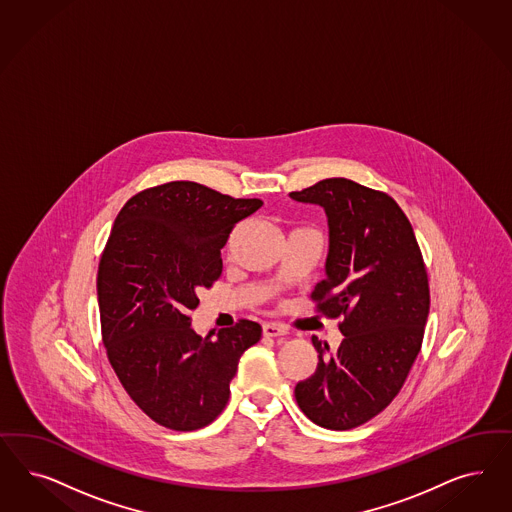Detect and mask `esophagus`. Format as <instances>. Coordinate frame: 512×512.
I'll return each mask as SVG.
<instances>
[{
	"label": "esophagus",
	"instance_id": "esophagus-1",
	"mask_svg": "<svg viewBox=\"0 0 512 512\" xmlns=\"http://www.w3.org/2000/svg\"><path fill=\"white\" fill-rule=\"evenodd\" d=\"M262 330H264L265 337H281V335H286L288 331L281 324H277V322H267L262 326Z\"/></svg>",
	"mask_w": 512,
	"mask_h": 512
}]
</instances>
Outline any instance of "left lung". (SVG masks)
<instances>
[{
  "mask_svg": "<svg viewBox=\"0 0 512 512\" xmlns=\"http://www.w3.org/2000/svg\"><path fill=\"white\" fill-rule=\"evenodd\" d=\"M328 216L326 279L318 309L343 316L337 350L313 337L316 371L297 382L296 401L322 428L352 429L384 411L401 390L428 322V273L413 226L388 194L348 179L292 192Z\"/></svg>",
  "mask_w": 512,
  "mask_h": 512,
  "instance_id": "8db88e82",
  "label": "left lung"
}]
</instances>
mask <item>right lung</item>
Instances as JSON below:
<instances>
[{
	"label": "right lung",
	"instance_id": "1",
	"mask_svg": "<svg viewBox=\"0 0 512 512\" xmlns=\"http://www.w3.org/2000/svg\"><path fill=\"white\" fill-rule=\"evenodd\" d=\"M262 205L175 181L139 192L116 216L98 269L103 345L128 396L164 428L211 424L239 358L262 337L252 320L201 337L190 318L199 290L222 273L230 231Z\"/></svg>",
	"mask_w": 512,
	"mask_h": 512
}]
</instances>
